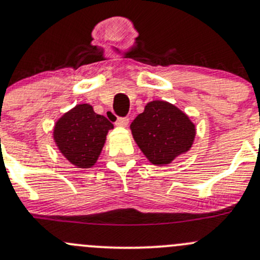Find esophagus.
I'll use <instances>...</instances> for the list:
<instances>
[{
  "label": "esophagus",
  "mask_w": 260,
  "mask_h": 260,
  "mask_svg": "<svg viewBox=\"0 0 260 260\" xmlns=\"http://www.w3.org/2000/svg\"><path fill=\"white\" fill-rule=\"evenodd\" d=\"M129 124V118L128 117H118L116 121V125L118 127H127Z\"/></svg>",
  "instance_id": "1"
}]
</instances>
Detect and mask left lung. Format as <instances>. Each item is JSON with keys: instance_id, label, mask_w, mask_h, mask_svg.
Returning <instances> with one entry per match:
<instances>
[{"instance_id": "obj_1", "label": "left lung", "mask_w": 260, "mask_h": 260, "mask_svg": "<svg viewBox=\"0 0 260 260\" xmlns=\"http://www.w3.org/2000/svg\"><path fill=\"white\" fill-rule=\"evenodd\" d=\"M136 143L153 165L165 166L189 151L196 125L180 109L165 101L147 103L143 113L131 123Z\"/></svg>"}]
</instances>
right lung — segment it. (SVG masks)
<instances>
[{
    "label": "right lung",
    "instance_id": "1",
    "mask_svg": "<svg viewBox=\"0 0 260 260\" xmlns=\"http://www.w3.org/2000/svg\"><path fill=\"white\" fill-rule=\"evenodd\" d=\"M113 124L97 114L92 106L78 105L54 125L53 138L59 152L77 168H91L97 162Z\"/></svg>",
    "mask_w": 260,
    "mask_h": 260
}]
</instances>
